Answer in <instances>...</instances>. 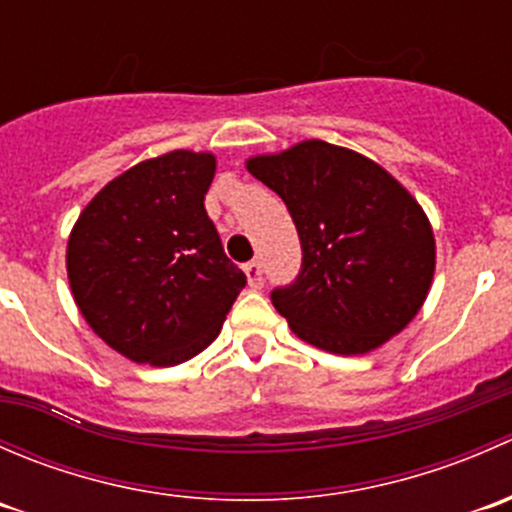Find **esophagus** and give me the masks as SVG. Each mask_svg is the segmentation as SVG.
<instances>
[{"label":"esophagus","mask_w":512,"mask_h":512,"mask_svg":"<svg viewBox=\"0 0 512 512\" xmlns=\"http://www.w3.org/2000/svg\"><path fill=\"white\" fill-rule=\"evenodd\" d=\"M245 275H247V285L252 289H260L265 285V277H262V262L260 260H252L245 265Z\"/></svg>","instance_id":"34e87169"}]
</instances>
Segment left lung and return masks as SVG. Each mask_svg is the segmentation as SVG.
<instances>
[{
  "instance_id": "obj_1",
  "label": "left lung",
  "mask_w": 512,
  "mask_h": 512,
  "mask_svg": "<svg viewBox=\"0 0 512 512\" xmlns=\"http://www.w3.org/2000/svg\"><path fill=\"white\" fill-rule=\"evenodd\" d=\"M247 170L285 200L297 227L302 267L270 299L299 339L332 354H366L416 317L436 242L399 180L324 141L257 156Z\"/></svg>"
}]
</instances>
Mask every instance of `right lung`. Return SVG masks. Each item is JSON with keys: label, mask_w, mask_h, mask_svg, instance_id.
Instances as JSON below:
<instances>
[{"label": "right lung", "mask_w": 512, "mask_h": 512, "mask_svg": "<svg viewBox=\"0 0 512 512\" xmlns=\"http://www.w3.org/2000/svg\"><path fill=\"white\" fill-rule=\"evenodd\" d=\"M213 175L210 153L143 160L111 180L71 230L76 304L108 347L138 364L175 366L203 352L247 282L205 213Z\"/></svg>", "instance_id": "right-lung-1"}]
</instances>
